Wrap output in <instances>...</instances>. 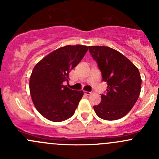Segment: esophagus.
<instances>
[{"mask_svg":"<svg viewBox=\"0 0 159 159\" xmlns=\"http://www.w3.org/2000/svg\"><path fill=\"white\" fill-rule=\"evenodd\" d=\"M84 94H87V95H90V94H92V93H93V91H84Z\"/></svg>","mask_w":159,"mask_h":159,"instance_id":"esophagus-1","label":"esophagus"}]
</instances>
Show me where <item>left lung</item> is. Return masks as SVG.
<instances>
[{
	"label": "left lung",
	"mask_w": 159,
	"mask_h": 159,
	"mask_svg": "<svg viewBox=\"0 0 159 159\" xmlns=\"http://www.w3.org/2000/svg\"><path fill=\"white\" fill-rule=\"evenodd\" d=\"M89 49L102 80L108 84L106 92L101 94V103L94 106V111L102 119H119L129 113L139 98L142 86L139 70L116 50L105 46H90Z\"/></svg>",
	"instance_id": "1"
}]
</instances>
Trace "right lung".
I'll use <instances>...</instances> for the list:
<instances>
[{
    "mask_svg": "<svg viewBox=\"0 0 159 159\" xmlns=\"http://www.w3.org/2000/svg\"><path fill=\"white\" fill-rule=\"evenodd\" d=\"M89 50L84 45H67L55 50L38 62L30 78V92L36 109L54 122L63 121L75 114L83 91L63 85L69 71L82 60Z\"/></svg>",
    "mask_w": 159,
    "mask_h": 159,
    "instance_id": "obj_1",
    "label": "right lung"
}]
</instances>
